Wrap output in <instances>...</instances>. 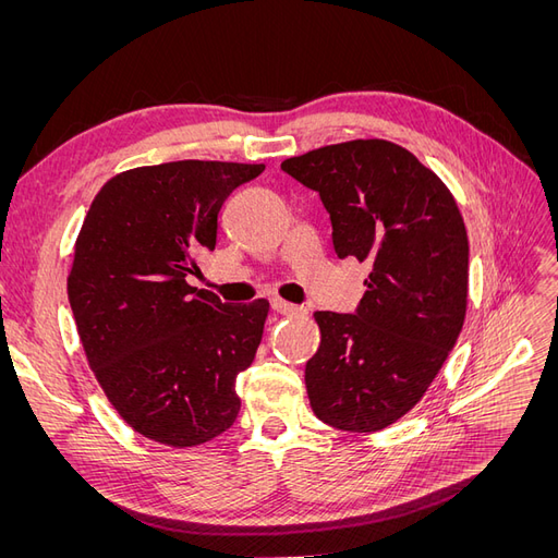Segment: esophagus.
Returning a JSON list of instances; mask_svg holds the SVG:
<instances>
[{
  "mask_svg": "<svg viewBox=\"0 0 558 558\" xmlns=\"http://www.w3.org/2000/svg\"><path fill=\"white\" fill-rule=\"evenodd\" d=\"M272 310L277 314H298L300 312L298 305H293V302H286L281 298H272Z\"/></svg>",
  "mask_w": 558,
  "mask_h": 558,
  "instance_id": "34e87169",
  "label": "esophagus"
}]
</instances>
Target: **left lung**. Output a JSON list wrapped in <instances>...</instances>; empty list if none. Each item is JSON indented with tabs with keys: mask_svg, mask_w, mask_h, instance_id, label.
I'll return each mask as SVG.
<instances>
[{
	"mask_svg": "<svg viewBox=\"0 0 558 558\" xmlns=\"http://www.w3.org/2000/svg\"><path fill=\"white\" fill-rule=\"evenodd\" d=\"M316 191L340 258L367 260L356 314L316 312L320 344L305 367L324 424L391 426L424 398L465 320L468 232L453 195L408 148L353 140L281 162Z\"/></svg>",
	"mask_w": 558,
	"mask_h": 558,
	"instance_id": "obj_1",
	"label": "left lung"
}]
</instances>
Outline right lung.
I'll use <instances>...</instances> for the list:
<instances>
[{"mask_svg": "<svg viewBox=\"0 0 558 558\" xmlns=\"http://www.w3.org/2000/svg\"><path fill=\"white\" fill-rule=\"evenodd\" d=\"M265 165L179 160L134 167L93 199L66 295L88 365L140 435L195 447L240 414L234 379L253 363L267 300L226 305L185 277L214 251L218 211Z\"/></svg>", "mask_w": 558, "mask_h": 558, "instance_id": "obj_1", "label": "right lung"}]
</instances>
